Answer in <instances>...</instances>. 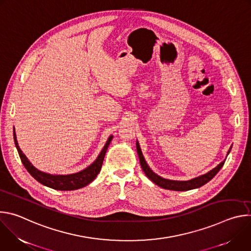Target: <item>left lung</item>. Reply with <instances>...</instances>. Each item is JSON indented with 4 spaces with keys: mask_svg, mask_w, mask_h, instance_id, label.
I'll return each instance as SVG.
<instances>
[{
    "mask_svg": "<svg viewBox=\"0 0 251 251\" xmlns=\"http://www.w3.org/2000/svg\"><path fill=\"white\" fill-rule=\"evenodd\" d=\"M230 150H231V148L227 152V155L230 152ZM137 152H138V156H139V159H140L141 168H142L143 171H144V173L146 174V176L150 178V180L152 182H154L156 185H158L159 187H161L163 189H167V190H172V191H190V190L197 189V188H200V187L203 186L204 184L209 182L211 178L220 172V170L223 168V166L226 162V161H223L218 167H216L214 169H212L211 171H209L208 173H206V174H204L201 176L193 178V180H190V181H172V180H167V178L159 176L158 175H156L149 168V166L147 165L144 157H143V155H142V152H141V149H140V146H139L138 143H137Z\"/></svg>",
    "mask_w": 251,
    "mask_h": 251,
    "instance_id": "obj_1",
    "label": "left lung"
}]
</instances>
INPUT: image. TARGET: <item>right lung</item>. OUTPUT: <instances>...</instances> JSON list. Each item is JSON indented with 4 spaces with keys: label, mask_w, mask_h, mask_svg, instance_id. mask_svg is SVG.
<instances>
[{
    "label": "right lung",
    "mask_w": 251,
    "mask_h": 251,
    "mask_svg": "<svg viewBox=\"0 0 251 251\" xmlns=\"http://www.w3.org/2000/svg\"><path fill=\"white\" fill-rule=\"evenodd\" d=\"M14 140H15V145L19 152L20 158L22 160V163L24 164V166L27 170V172L35 178V180L40 182L41 184H43L47 187H50L51 189H54V190L73 191V190L81 189V188L87 186L97 176V175L99 174V172L101 170L106 150H107V148H108L110 142L112 140V136H110L108 138V140H107L105 146L103 147L102 151L98 155L97 159L90 166H88L86 169H84L78 173L71 174V175H50V174H47L42 171H39L38 169H35L29 163V161L26 159V157L24 155L22 150L20 149L18 141H17V137H16V133H15V129H14Z\"/></svg>",
    "instance_id": "1"
}]
</instances>
